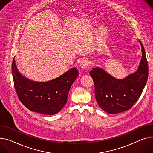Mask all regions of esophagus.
<instances>
[{"mask_svg":"<svg viewBox=\"0 0 153 153\" xmlns=\"http://www.w3.org/2000/svg\"><path fill=\"white\" fill-rule=\"evenodd\" d=\"M90 65V62L87 59H84L83 60L81 61L80 63V66L82 69H85L87 68Z\"/></svg>","mask_w":153,"mask_h":153,"instance_id":"34e87169","label":"esophagus"}]
</instances>
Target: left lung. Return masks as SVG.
Returning <instances> with one entry per match:
<instances>
[{
    "instance_id": "obj_1",
    "label": "left lung",
    "mask_w": 153,
    "mask_h": 153,
    "mask_svg": "<svg viewBox=\"0 0 153 153\" xmlns=\"http://www.w3.org/2000/svg\"><path fill=\"white\" fill-rule=\"evenodd\" d=\"M137 72L124 79H116L102 69L90 71L95 86V95L98 106L109 114H117L130 109L139 99L146 84L148 65L144 47Z\"/></svg>"
}]
</instances>
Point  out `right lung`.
<instances>
[{
    "mask_svg": "<svg viewBox=\"0 0 153 153\" xmlns=\"http://www.w3.org/2000/svg\"><path fill=\"white\" fill-rule=\"evenodd\" d=\"M12 75L18 97L30 111L53 115L62 110L67 102L69 89L79 73L76 68L45 82L29 80L20 74L13 59Z\"/></svg>",
    "mask_w": 153,
    "mask_h": 153,
    "instance_id": "right-lung-1",
    "label": "right lung"
}]
</instances>
